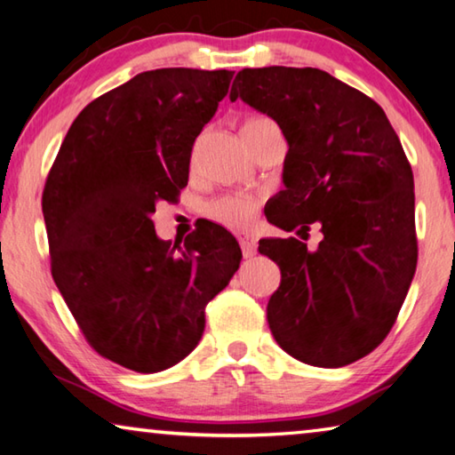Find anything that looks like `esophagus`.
Segmentation results:
<instances>
[{
	"mask_svg": "<svg viewBox=\"0 0 455 455\" xmlns=\"http://www.w3.org/2000/svg\"><path fill=\"white\" fill-rule=\"evenodd\" d=\"M238 244H241L243 249V254L249 259V256H254L256 254V238L251 236V235H238Z\"/></svg>",
	"mask_w": 455,
	"mask_h": 455,
	"instance_id": "34e87169",
	"label": "esophagus"
}]
</instances>
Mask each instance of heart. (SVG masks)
Returning <instances> with one entry per match:
<instances>
[{
  "mask_svg": "<svg viewBox=\"0 0 455 455\" xmlns=\"http://www.w3.org/2000/svg\"><path fill=\"white\" fill-rule=\"evenodd\" d=\"M278 129L276 123L268 117H251L243 125V133L249 131ZM256 209H259V196L251 193H228L220 195L204 204V217L217 225H222L233 230L246 228L254 220Z\"/></svg>",
  "mask_w": 455,
  "mask_h": 455,
  "instance_id": "1",
  "label": "heart"
}]
</instances>
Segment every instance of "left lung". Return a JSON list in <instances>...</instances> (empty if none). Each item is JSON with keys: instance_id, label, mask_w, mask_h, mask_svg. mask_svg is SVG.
Wrapping results in <instances>:
<instances>
[{"instance_id": "1", "label": "left lung", "mask_w": 455, "mask_h": 455, "mask_svg": "<svg viewBox=\"0 0 455 455\" xmlns=\"http://www.w3.org/2000/svg\"><path fill=\"white\" fill-rule=\"evenodd\" d=\"M243 99L278 123L288 141L284 191L272 225L322 241L262 238L280 268L267 318L280 348L310 366L340 368L382 344L418 264L414 175L398 135L374 99L314 68L243 69Z\"/></svg>"}]
</instances>
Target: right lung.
Instances as JSON below:
<instances>
[{
	"label": "right lung",
	"instance_id": "right-lung-1",
	"mask_svg": "<svg viewBox=\"0 0 455 455\" xmlns=\"http://www.w3.org/2000/svg\"><path fill=\"white\" fill-rule=\"evenodd\" d=\"M230 79L227 69L139 73L77 115L47 175L53 280L91 348L123 368L153 374L188 356L204 307L241 264L227 228L204 222L175 252L151 219L187 187L195 139Z\"/></svg>",
	"mask_w": 455,
	"mask_h": 455
}]
</instances>
